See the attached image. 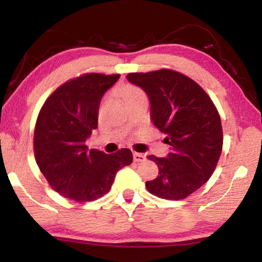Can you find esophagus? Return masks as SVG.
<instances>
[{
	"instance_id": "obj_1",
	"label": "esophagus",
	"mask_w": 262,
	"mask_h": 262,
	"mask_svg": "<svg viewBox=\"0 0 262 262\" xmlns=\"http://www.w3.org/2000/svg\"><path fill=\"white\" fill-rule=\"evenodd\" d=\"M133 158H134V162H144L145 161V155L140 154V152H134L133 154Z\"/></svg>"
}]
</instances>
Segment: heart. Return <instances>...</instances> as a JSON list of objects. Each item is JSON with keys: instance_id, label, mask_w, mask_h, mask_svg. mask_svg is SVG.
Wrapping results in <instances>:
<instances>
[{"instance_id": "b5f03b06", "label": "heart", "mask_w": 262, "mask_h": 262, "mask_svg": "<svg viewBox=\"0 0 262 262\" xmlns=\"http://www.w3.org/2000/svg\"><path fill=\"white\" fill-rule=\"evenodd\" d=\"M139 92H141V91L139 90V89H136V88H134V86H127V88L125 89V91H123V97H125V99H126L128 96L139 94Z\"/></svg>"}]
</instances>
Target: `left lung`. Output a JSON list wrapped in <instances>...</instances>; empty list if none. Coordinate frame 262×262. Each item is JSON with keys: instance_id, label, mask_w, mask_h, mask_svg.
Listing matches in <instances>:
<instances>
[{"instance_id": "obj_1", "label": "left lung", "mask_w": 262, "mask_h": 262, "mask_svg": "<svg viewBox=\"0 0 262 262\" xmlns=\"http://www.w3.org/2000/svg\"><path fill=\"white\" fill-rule=\"evenodd\" d=\"M127 79L147 94L150 119L171 149L166 157L148 156L157 164L158 177L145 183L147 189L167 200L187 198L209 180L222 152L214 103L196 82L174 70L133 73Z\"/></svg>"}]
</instances>
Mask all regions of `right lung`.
<instances>
[{
	"instance_id": "add662e5",
	"label": "right lung",
	"mask_w": 262,
	"mask_h": 262,
	"mask_svg": "<svg viewBox=\"0 0 262 262\" xmlns=\"http://www.w3.org/2000/svg\"><path fill=\"white\" fill-rule=\"evenodd\" d=\"M120 75L86 74L62 84L48 97L34 129V156L41 173L62 196L94 201L108 193L115 174L129 165V149L107 155L85 142L98 127L101 98Z\"/></svg>"
}]
</instances>
